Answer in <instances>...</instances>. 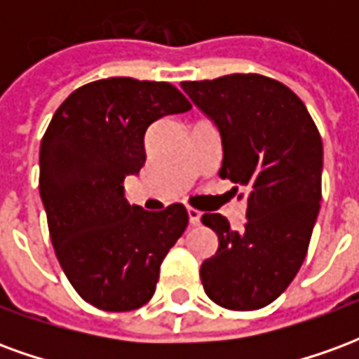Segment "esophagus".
Segmentation results:
<instances>
[{
	"label": "esophagus",
	"mask_w": 359,
	"mask_h": 359,
	"mask_svg": "<svg viewBox=\"0 0 359 359\" xmlns=\"http://www.w3.org/2000/svg\"><path fill=\"white\" fill-rule=\"evenodd\" d=\"M200 217H202L200 211L188 208V221H190V225H198V223H200Z\"/></svg>",
	"instance_id": "1"
}]
</instances>
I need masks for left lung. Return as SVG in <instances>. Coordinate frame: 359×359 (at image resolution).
<instances>
[{"label": "left lung", "mask_w": 359, "mask_h": 359, "mask_svg": "<svg viewBox=\"0 0 359 359\" xmlns=\"http://www.w3.org/2000/svg\"><path fill=\"white\" fill-rule=\"evenodd\" d=\"M215 125L223 148L221 179L246 200V223L233 231L203 213L219 248L200 269L211 300L248 311L277 300L304 264L321 202L323 144L306 105L285 84L262 74L182 82Z\"/></svg>", "instance_id": "8db88e82"}]
</instances>
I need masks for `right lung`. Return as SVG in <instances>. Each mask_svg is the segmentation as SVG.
I'll return each instance as SVG.
<instances>
[{"label":"right lung","instance_id":"right-lung-1","mask_svg":"<svg viewBox=\"0 0 359 359\" xmlns=\"http://www.w3.org/2000/svg\"><path fill=\"white\" fill-rule=\"evenodd\" d=\"M190 107L169 82L103 79L74 90L43 134L40 198L51 244L74 290L95 308L144 306L187 229L182 203L163 211L130 205L123 180L146 161L148 126Z\"/></svg>","mask_w":359,"mask_h":359}]
</instances>
